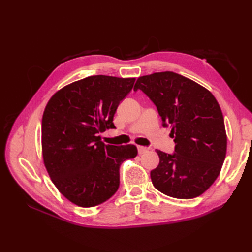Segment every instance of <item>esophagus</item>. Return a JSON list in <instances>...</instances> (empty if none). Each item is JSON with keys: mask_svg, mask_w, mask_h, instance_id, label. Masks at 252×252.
Listing matches in <instances>:
<instances>
[{"mask_svg": "<svg viewBox=\"0 0 252 252\" xmlns=\"http://www.w3.org/2000/svg\"><path fill=\"white\" fill-rule=\"evenodd\" d=\"M148 148L147 147H144V146H138V152L139 155H143L145 152H147Z\"/></svg>", "mask_w": 252, "mask_h": 252, "instance_id": "34e87169", "label": "esophagus"}]
</instances>
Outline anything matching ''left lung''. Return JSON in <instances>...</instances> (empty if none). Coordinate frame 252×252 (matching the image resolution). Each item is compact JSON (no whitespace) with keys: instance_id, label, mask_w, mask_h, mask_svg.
I'll list each match as a JSON object with an SVG mask.
<instances>
[{"instance_id":"left-lung-1","label":"left lung","mask_w":252,"mask_h":252,"mask_svg":"<svg viewBox=\"0 0 252 252\" xmlns=\"http://www.w3.org/2000/svg\"><path fill=\"white\" fill-rule=\"evenodd\" d=\"M142 90L156 105L163 127L171 128L173 154L157 150L159 163L151 170L154 186L175 199H193L219 177L226 157L227 136L216 97L192 80L172 71L140 77Z\"/></svg>"}]
</instances>
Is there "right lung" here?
<instances>
[{
	"instance_id": "right-lung-1",
	"label": "right lung",
	"mask_w": 252,
	"mask_h": 252,
	"mask_svg": "<svg viewBox=\"0 0 252 252\" xmlns=\"http://www.w3.org/2000/svg\"><path fill=\"white\" fill-rule=\"evenodd\" d=\"M135 79L93 75L52 95L42 120L44 164L66 199L94 207L117 192L120 166L138 155L134 145L113 146L98 134L114 129L113 116Z\"/></svg>"
}]
</instances>
